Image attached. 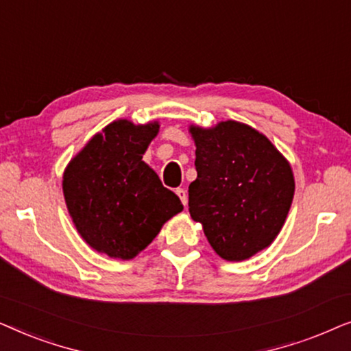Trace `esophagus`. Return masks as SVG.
Here are the masks:
<instances>
[{"label":"esophagus","mask_w":351,"mask_h":351,"mask_svg":"<svg viewBox=\"0 0 351 351\" xmlns=\"http://www.w3.org/2000/svg\"><path fill=\"white\" fill-rule=\"evenodd\" d=\"M176 193L179 195L182 204L186 206V203H189V195H186V190H185V189H177Z\"/></svg>","instance_id":"1"}]
</instances>
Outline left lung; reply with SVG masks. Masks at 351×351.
Instances as JSON below:
<instances>
[{
	"instance_id": "1",
	"label": "left lung",
	"mask_w": 351,
	"mask_h": 351,
	"mask_svg": "<svg viewBox=\"0 0 351 351\" xmlns=\"http://www.w3.org/2000/svg\"><path fill=\"white\" fill-rule=\"evenodd\" d=\"M196 177L189 186L191 219L225 261H244L270 246L294 196L289 162L256 129L237 121L191 128Z\"/></svg>"
}]
</instances>
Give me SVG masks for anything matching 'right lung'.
Returning <instances> with one entry per match:
<instances>
[{
	"instance_id": "add662e5",
	"label": "right lung",
	"mask_w": 351,
	"mask_h": 351,
	"mask_svg": "<svg viewBox=\"0 0 351 351\" xmlns=\"http://www.w3.org/2000/svg\"><path fill=\"white\" fill-rule=\"evenodd\" d=\"M158 123L134 126L119 119L90 138L64 174L69 213L81 237L110 257H136L162 223L184 209L142 161Z\"/></svg>"
}]
</instances>
